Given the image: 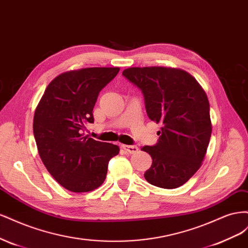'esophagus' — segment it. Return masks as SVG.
Instances as JSON below:
<instances>
[{"label": "esophagus", "instance_id": "1", "mask_svg": "<svg viewBox=\"0 0 248 248\" xmlns=\"http://www.w3.org/2000/svg\"><path fill=\"white\" fill-rule=\"evenodd\" d=\"M122 148L125 150V151L127 153H130V154H133V153H137L139 151V148L137 146H130V145H123Z\"/></svg>", "mask_w": 248, "mask_h": 248}]
</instances>
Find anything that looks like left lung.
<instances>
[{
    "label": "left lung",
    "mask_w": 248,
    "mask_h": 248,
    "mask_svg": "<svg viewBox=\"0 0 248 248\" xmlns=\"http://www.w3.org/2000/svg\"><path fill=\"white\" fill-rule=\"evenodd\" d=\"M123 76L141 90L150 120L162 125L158 142L141 148L153 159L145 179L160 188L182 186L201 168L211 138L206 92L191 74L171 67H130Z\"/></svg>",
    "instance_id": "left-lung-1"
}]
</instances>
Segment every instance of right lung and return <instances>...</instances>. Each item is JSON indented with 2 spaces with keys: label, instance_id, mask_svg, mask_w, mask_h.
Here are the masks:
<instances>
[{
  "label": "right lung",
  "instance_id": "add662e5",
  "mask_svg": "<svg viewBox=\"0 0 248 248\" xmlns=\"http://www.w3.org/2000/svg\"><path fill=\"white\" fill-rule=\"evenodd\" d=\"M119 67H89L59 74L46 87L36 107L33 131L40 158L64 188L88 192L98 188L108 174L117 145L84 136L93 123L99 92L114 78Z\"/></svg>",
  "mask_w": 248,
  "mask_h": 248
}]
</instances>
